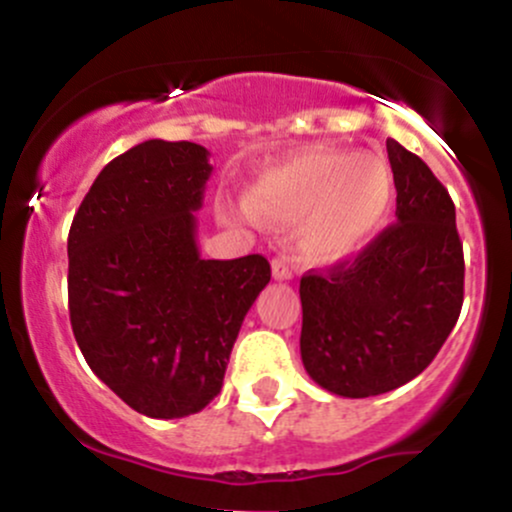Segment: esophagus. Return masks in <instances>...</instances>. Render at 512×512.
Masks as SVG:
<instances>
[{
  "label": "esophagus",
  "instance_id": "esophagus-1",
  "mask_svg": "<svg viewBox=\"0 0 512 512\" xmlns=\"http://www.w3.org/2000/svg\"><path fill=\"white\" fill-rule=\"evenodd\" d=\"M272 276L276 281L291 279V269H289V262H286V257H274V260H272Z\"/></svg>",
  "mask_w": 512,
  "mask_h": 512
}]
</instances>
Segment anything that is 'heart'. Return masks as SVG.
<instances>
[{
  "label": "heart",
  "mask_w": 512,
  "mask_h": 512,
  "mask_svg": "<svg viewBox=\"0 0 512 512\" xmlns=\"http://www.w3.org/2000/svg\"><path fill=\"white\" fill-rule=\"evenodd\" d=\"M395 180L383 156L313 149L264 170L245 195L240 219L293 221V243L303 260L334 264L361 250L383 226Z\"/></svg>",
  "instance_id": "heart-1"
}]
</instances>
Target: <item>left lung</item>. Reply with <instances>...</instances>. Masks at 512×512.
<instances>
[{
	"label": "left lung",
	"mask_w": 512,
	"mask_h": 512,
	"mask_svg": "<svg viewBox=\"0 0 512 512\" xmlns=\"http://www.w3.org/2000/svg\"><path fill=\"white\" fill-rule=\"evenodd\" d=\"M387 158L397 223L354 260L301 279V358L339 397H373L414 380L455 327L464 255L455 204L431 168L395 139Z\"/></svg>",
	"instance_id": "8db88e82"
}]
</instances>
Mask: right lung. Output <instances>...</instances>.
Segmentation results:
<instances>
[{
    "label": "right lung",
    "instance_id": "right-lung-1",
    "mask_svg": "<svg viewBox=\"0 0 512 512\" xmlns=\"http://www.w3.org/2000/svg\"><path fill=\"white\" fill-rule=\"evenodd\" d=\"M209 151L149 142L113 158L69 228V320L93 373L151 419L202 411L221 392L262 255L202 260L195 211Z\"/></svg>",
    "mask_w": 512,
    "mask_h": 512
}]
</instances>
